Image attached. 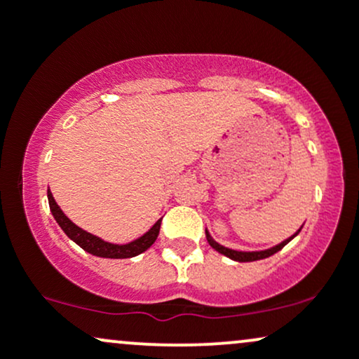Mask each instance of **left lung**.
<instances>
[{"instance_id":"obj_1","label":"left lung","mask_w":359,"mask_h":359,"mask_svg":"<svg viewBox=\"0 0 359 359\" xmlns=\"http://www.w3.org/2000/svg\"><path fill=\"white\" fill-rule=\"evenodd\" d=\"M300 229H302V228H300ZM300 229L295 234H292L290 238H287L285 241L278 243V245L273 246V248L262 250V251H236V250H231V248H226V246H222V245H219V243H216V241L212 240L211 234H209L208 229H205V238H208V243L212 246L214 250L219 251V253L224 255V257L234 259V262H257V259L269 258V257H271V255H275V253H277V251L282 250L288 241H292L295 236H297V234L300 233Z\"/></svg>"}]
</instances>
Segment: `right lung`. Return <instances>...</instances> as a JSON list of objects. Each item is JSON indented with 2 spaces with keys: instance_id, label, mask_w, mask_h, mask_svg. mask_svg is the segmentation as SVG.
<instances>
[{
  "instance_id": "obj_1",
  "label": "right lung",
  "mask_w": 359,
  "mask_h": 359,
  "mask_svg": "<svg viewBox=\"0 0 359 359\" xmlns=\"http://www.w3.org/2000/svg\"><path fill=\"white\" fill-rule=\"evenodd\" d=\"M47 197H48V205H50L52 216L55 217L57 224L60 226L62 231L67 234V236L71 238L74 243H77L82 250L88 251V253H90V255H94V257H101V258L137 257V255L143 253V251H147L151 245H154L156 236H158V233H160L162 217H160V219L156 221L155 224L151 226V228L148 229L145 234H143V236H140L138 240L126 243V245H114V243H108V241L101 240V238L94 236V234L84 231V229L79 228V226L74 224V222L69 219L64 212H62L59 204H57L55 199H53L50 189L47 191Z\"/></svg>"
}]
</instances>
